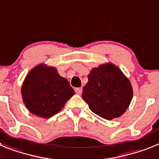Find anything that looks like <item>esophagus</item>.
Masks as SVG:
<instances>
[{
  "label": "esophagus",
  "mask_w": 159,
  "mask_h": 159,
  "mask_svg": "<svg viewBox=\"0 0 159 159\" xmlns=\"http://www.w3.org/2000/svg\"><path fill=\"white\" fill-rule=\"evenodd\" d=\"M75 93L78 94V95H81V93H82V92H83V88H75Z\"/></svg>",
  "instance_id": "1"
}]
</instances>
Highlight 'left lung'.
<instances>
[{"label":"left lung","mask_w":159,"mask_h":159,"mask_svg":"<svg viewBox=\"0 0 159 159\" xmlns=\"http://www.w3.org/2000/svg\"><path fill=\"white\" fill-rule=\"evenodd\" d=\"M82 95L92 112L111 120L126 111L132 99L133 90L121 70L110 63L91 71Z\"/></svg>","instance_id":"left-lung-1"}]
</instances>
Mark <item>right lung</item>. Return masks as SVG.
Segmentation results:
<instances>
[{
    "mask_svg": "<svg viewBox=\"0 0 159 159\" xmlns=\"http://www.w3.org/2000/svg\"><path fill=\"white\" fill-rule=\"evenodd\" d=\"M21 94L25 106L31 113L48 119L64 107L75 92L55 67L40 64L25 77Z\"/></svg>",
    "mask_w": 159,
    "mask_h": 159,
    "instance_id": "1",
    "label": "right lung"
}]
</instances>
